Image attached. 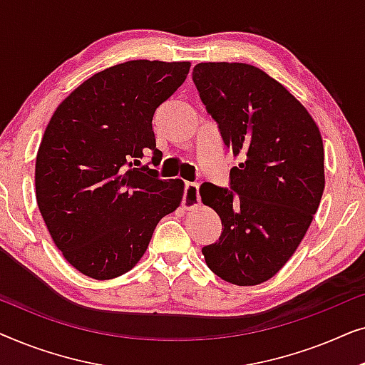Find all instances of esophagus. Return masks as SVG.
Instances as JSON below:
<instances>
[{
  "mask_svg": "<svg viewBox=\"0 0 365 365\" xmlns=\"http://www.w3.org/2000/svg\"><path fill=\"white\" fill-rule=\"evenodd\" d=\"M201 204V196H199V184L197 182H186L184 186V196H182V207L184 209H194Z\"/></svg>",
  "mask_w": 365,
  "mask_h": 365,
  "instance_id": "1",
  "label": "esophagus"
}]
</instances>
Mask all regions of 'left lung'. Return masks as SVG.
<instances>
[{"mask_svg": "<svg viewBox=\"0 0 365 365\" xmlns=\"http://www.w3.org/2000/svg\"><path fill=\"white\" fill-rule=\"evenodd\" d=\"M192 81L224 146L241 158L231 191L199 189L222 222L204 259L224 281L256 286L291 259L317 211L326 186L321 133L281 83L251 64L199 63Z\"/></svg>", "mask_w": 365, "mask_h": 365, "instance_id": "obj_1", "label": "left lung"}]
</instances>
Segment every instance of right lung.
Wrapping results in <instances>:
<instances>
[{"label":"right lung","instance_id":"1","mask_svg":"<svg viewBox=\"0 0 365 365\" xmlns=\"http://www.w3.org/2000/svg\"><path fill=\"white\" fill-rule=\"evenodd\" d=\"M191 63L136 59L93 74L54 111L34 169L36 201L54 244L84 276L131 271L154 229L182 201L181 179H159L139 159L161 151L154 111L186 79Z\"/></svg>","mask_w":365,"mask_h":365}]
</instances>
